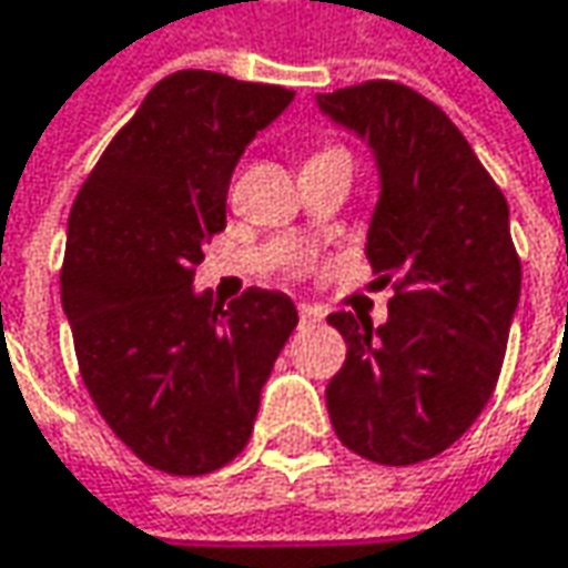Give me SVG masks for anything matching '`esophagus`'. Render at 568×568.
Returning a JSON list of instances; mask_svg holds the SVG:
<instances>
[{"instance_id":"1","label":"esophagus","mask_w":568,"mask_h":568,"mask_svg":"<svg viewBox=\"0 0 568 568\" xmlns=\"http://www.w3.org/2000/svg\"><path fill=\"white\" fill-rule=\"evenodd\" d=\"M301 320H304V323H320V320H323V310H320V306L301 304Z\"/></svg>"}]
</instances>
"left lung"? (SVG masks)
Wrapping results in <instances>:
<instances>
[{
    "label": "left lung",
    "mask_w": 568,
    "mask_h": 568,
    "mask_svg": "<svg viewBox=\"0 0 568 568\" xmlns=\"http://www.w3.org/2000/svg\"><path fill=\"white\" fill-rule=\"evenodd\" d=\"M316 105L375 158L365 255L375 284L397 281L382 326L329 313L348 345L326 387L329 420L352 453L414 466L449 449L498 385L520 301L507 200L449 115L400 83L320 93Z\"/></svg>",
    "instance_id": "obj_1"
}]
</instances>
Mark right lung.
<instances>
[{
    "label": "right lung",
    "mask_w": 568,
    "mask_h": 568,
    "mask_svg": "<svg viewBox=\"0 0 568 568\" xmlns=\"http://www.w3.org/2000/svg\"><path fill=\"white\" fill-rule=\"evenodd\" d=\"M291 100L284 87L178 70L73 200L61 301L80 375L112 433L161 471L206 475L245 449L297 326L281 291L248 287L223 306L193 287L239 158Z\"/></svg>",
    "instance_id": "add662e5"
}]
</instances>
